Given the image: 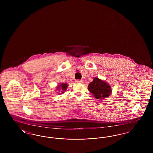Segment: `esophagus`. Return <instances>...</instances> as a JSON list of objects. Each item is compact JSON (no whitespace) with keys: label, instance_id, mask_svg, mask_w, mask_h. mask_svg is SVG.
<instances>
[{"label":"esophagus","instance_id":"34e87169","mask_svg":"<svg viewBox=\"0 0 153 153\" xmlns=\"http://www.w3.org/2000/svg\"><path fill=\"white\" fill-rule=\"evenodd\" d=\"M76 82H77V83H82V81L80 80H76Z\"/></svg>","mask_w":153,"mask_h":153}]
</instances>
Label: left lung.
<instances>
[{
  "label": "left lung",
  "mask_w": 153,
  "mask_h": 153,
  "mask_svg": "<svg viewBox=\"0 0 153 153\" xmlns=\"http://www.w3.org/2000/svg\"><path fill=\"white\" fill-rule=\"evenodd\" d=\"M88 90L96 99L102 100L112 94L111 85L105 81L95 77L88 85Z\"/></svg>",
  "instance_id": "8db88e82"
}]
</instances>
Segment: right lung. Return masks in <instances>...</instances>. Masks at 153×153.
Returning <instances> with one entry per match:
<instances>
[{
  "mask_svg": "<svg viewBox=\"0 0 153 153\" xmlns=\"http://www.w3.org/2000/svg\"><path fill=\"white\" fill-rule=\"evenodd\" d=\"M68 87V85L67 83H64V82L61 83L57 86V87L56 88L57 90L56 91H58V92L57 93H58V95H62L66 91Z\"/></svg>",
  "mask_w": 153,
  "mask_h": 153,
  "instance_id": "1",
  "label": "right lung"
}]
</instances>
